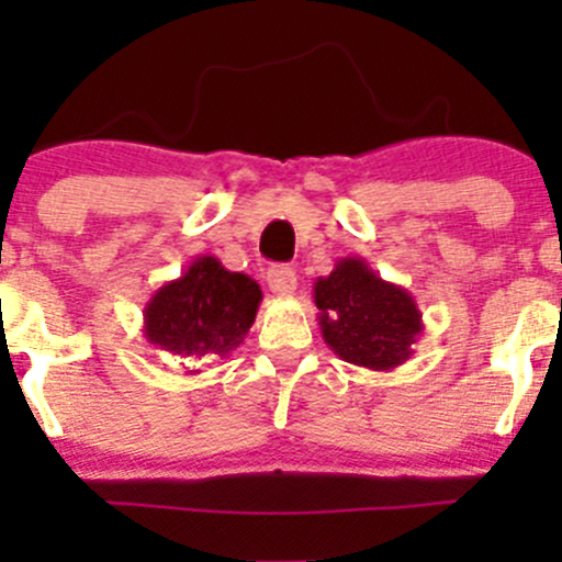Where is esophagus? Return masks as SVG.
I'll return each mask as SVG.
<instances>
[{
  "mask_svg": "<svg viewBox=\"0 0 562 562\" xmlns=\"http://www.w3.org/2000/svg\"><path fill=\"white\" fill-rule=\"evenodd\" d=\"M266 282L274 296H293L296 293V271L291 266H271L266 271Z\"/></svg>",
  "mask_w": 562,
  "mask_h": 562,
  "instance_id": "34e87169",
  "label": "esophagus"
}]
</instances>
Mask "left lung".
Listing matches in <instances>:
<instances>
[{
    "mask_svg": "<svg viewBox=\"0 0 562 562\" xmlns=\"http://www.w3.org/2000/svg\"><path fill=\"white\" fill-rule=\"evenodd\" d=\"M323 342L342 361L394 370L413 356L424 331L422 310L402 285L386 282L364 258H339L313 288Z\"/></svg>",
    "mask_w": 562,
    "mask_h": 562,
    "instance_id": "1",
    "label": "left lung"
}]
</instances>
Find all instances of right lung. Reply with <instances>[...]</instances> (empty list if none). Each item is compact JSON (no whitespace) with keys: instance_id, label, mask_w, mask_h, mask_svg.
I'll return each instance as SVG.
<instances>
[{"instance_id":"obj_1","label":"right lung","mask_w":562,"mask_h":562,"mask_svg":"<svg viewBox=\"0 0 562 562\" xmlns=\"http://www.w3.org/2000/svg\"><path fill=\"white\" fill-rule=\"evenodd\" d=\"M260 299L252 277L228 271L214 255H198L179 280L151 293L144 307V337L151 348L190 364L212 356L225 359L245 342Z\"/></svg>"}]
</instances>
